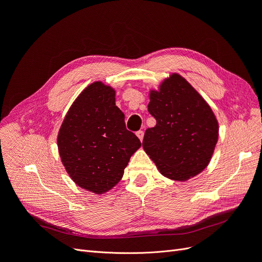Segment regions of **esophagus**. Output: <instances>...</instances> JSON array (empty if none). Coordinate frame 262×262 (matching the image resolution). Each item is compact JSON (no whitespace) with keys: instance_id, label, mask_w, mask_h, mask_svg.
Returning <instances> with one entry per match:
<instances>
[{"instance_id":"1","label":"esophagus","mask_w":262,"mask_h":262,"mask_svg":"<svg viewBox=\"0 0 262 262\" xmlns=\"http://www.w3.org/2000/svg\"><path fill=\"white\" fill-rule=\"evenodd\" d=\"M137 136L140 139V141H142V140H143V137H144V132L142 131V130H140V131L137 132Z\"/></svg>"}]
</instances>
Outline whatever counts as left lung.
<instances>
[{
  "label": "left lung",
  "instance_id": "obj_1",
  "mask_svg": "<svg viewBox=\"0 0 262 262\" xmlns=\"http://www.w3.org/2000/svg\"><path fill=\"white\" fill-rule=\"evenodd\" d=\"M148 113L156 125L145 131L143 148L162 175L186 181L207 167L219 138L211 107L184 77L173 73L150 91Z\"/></svg>",
  "mask_w": 262,
  "mask_h": 262
}]
</instances>
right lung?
<instances>
[{"label":"right lung","instance_id":"add662e5","mask_svg":"<svg viewBox=\"0 0 262 262\" xmlns=\"http://www.w3.org/2000/svg\"><path fill=\"white\" fill-rule=\"evenodd\" d=\"M115 96V90L101 82L89 85L69 109L58 134L59 154L70 177L97 194L120 181L141 146L136 134L126 130Z\"/></svg>","mask_w":262,"mask_h":262}]
</instances>
